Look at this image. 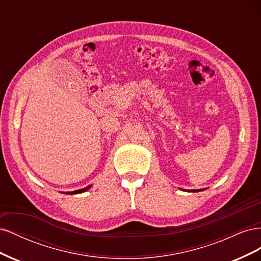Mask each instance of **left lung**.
I'll list each match as a JSON object with an SVG mask.
<instances>
[{"label": "left lung", "mask_w": 261, "mask_h": 261, "mask_svg": "<svg viewBox=\"0 0 261 261\" xmlns=\"http://www.w3.org/2000/svg\"><path fill=\"white\" fill-rule=\"evenodd\" d=\"M202 189H193V192H200Z\"/></svg>", "instance_id": "obj_1"}]
</instances>
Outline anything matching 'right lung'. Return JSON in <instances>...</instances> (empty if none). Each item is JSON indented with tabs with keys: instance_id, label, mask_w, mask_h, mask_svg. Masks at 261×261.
Listing matches in <instances>:
<instances>
[{
	"instance_id": "obj_1",
	"label": "right lung",
	"mask_w": 261,
	"mask_h": 261,
	"mask_svg": "<svg viewBox=\"0 0 261 261\" xmlns=\"http://www.w3.org/2000/svg\"><path fill=\"white\" fill-rule=\"evenodd\" d=\"M91 187V185H89V186H87V187H85V188H83V189H78V191H74V192H67L66 194H69V195H72V194H81V193H84V192H86V191H88V189Z\"/></svg>"
}]
</instances>
